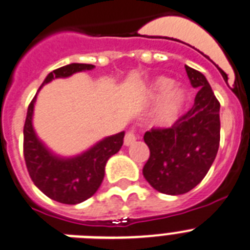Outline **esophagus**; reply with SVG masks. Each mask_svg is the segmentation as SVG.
<instances>
[{
	"label": "esophagus",
	"instance_id": "34e87169",
	"mask_svg": "<svg viewBox=\"0 0 250 250\" xmlns=\"http://www.w3.org/2000/svg\"><path fill=\"white\" fill-rule=\"evenodd\" d=\"M136 139H138V135L135 134V131L130 130V131L126 132L125 138H124V144L126 145V146H130V145H132L135 143Z\"/></svg>",
	"mask_w": 250,
	"mask_h": 250
}]
</instances>
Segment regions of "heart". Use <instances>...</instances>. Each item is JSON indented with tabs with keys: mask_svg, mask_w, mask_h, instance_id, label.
I'll list each match as a JSON object with an SVG mask.
<instances>
[{
	"mask_svg": "<svg viewBox=\"0 0 250 250\" xmlns=\"http://www.w3.org/2000/svg\"><path fill=\"white\" fill-rule=\"evenodd\" d=\"M173 80L159 77L151 83L150 98H162L152 112V123L160 127L173 126L184 112L188 104V94L182 87H173Z\"/></svg>",
	"mask_w": 250,
	"mask_h": 250,
	"instance_id": "obj_1",
	"label": "heart"
}]
</instances>
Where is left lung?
Masks as SVG:
<instances>
[{
  "instance_id": "8db88e82",
  "label": "left lung",
  "mask_w": 250,
  "mask_h": 250,
  "mask_svg": "<svg viewBox=\"0 0 250 250\" xmlns=\"http://www.w3.org/2000/svg\"><path fill=\"white\" fill-rule=\"evenodd\" d=\"M194 106L169 129H151L144 141L150 156L143 174L155 190L167 195L190 191L210 169L220 141V104L202 72L185 66Z\"/></svg>"
}]
</instances>
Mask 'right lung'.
Masks as SVG:
<instances>
[{
  "label": "right lung",
  "instance_id": "right-lung-1",
  "mask_svg": "<svg viewBox=\"0 0 250 250\" xmlns=\"http://www.w3.org/2000/svg\"><path fill=\"white\" fill-rule=\"evenodd\" d=\"M94 67L89 63H70L56 68L46 76L39 91L54 79H65ZM37 94L28 105L23 126V155L28 174L40 190L55 202L62 204L85 202L100 188L105 175L106 163L121 149L125 132L107 136L76 156L63 158L56 155L37 138L32 125Z\"/></svg>",
  "mask_w": 250,
  "mask_h": 250
}]
</instances>
